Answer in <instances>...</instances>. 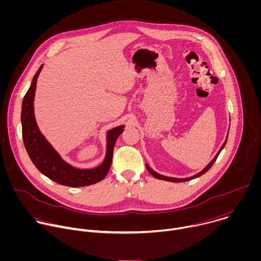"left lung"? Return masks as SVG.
Returning <instances> with one entry per match:
<instances>
[{
    "mask_svg": "<svg viewBox=\"0 0 261 261\" xmlns=\"http://www.w3.org/2000/svg\"><path fill=\"white\" fill-rule=\"evenodd\" d=\"M228 132H229V130H228ZM227 136H228V134H227ZM227 136H226V139H225V141H224V143L222 144V146L220 147V150L218 151V153L216 154V156L213 158V160L200 171V172H198L197 174H195V175H192V176H190V177H184V178H176V177H170V176H165V175H162V174H160V173H158V172H156V171H154L150 166H148L147 164H145V166H146V169H147V171L150 172L154 177H156V178H158V179H163V180H167V181H174V182H180V181H187V180H190V179H193V178H196V177H198V176H200V175H202L203 173H205L211 167H212V165L215 163V161H216V159L218 158V156H219V154L221 153V151L223 150V148H224V146H225V144H226V141H227Z\"/></svg>",
    "mask_w": 261,
    "mask_h": 261,
    "instance_id": "8db88e82",
    "label": "left lung"
}]
</instances>
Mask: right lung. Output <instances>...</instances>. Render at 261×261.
I'll use <instances>...</instances> for the list:
<instances>
[{
  "label": "right lung",
  "instance_id": "add662e5",
  "mask_svg": "<svg viewBox=\"0 0 261 261\" xmlns=\"http://www.w3.org/2000/svg\"><path fill=\"white\" fill-rule=\"evenodd\" d=\"M42 68L43 65L36 72L21 104L22 139L27 153L37 169L60 185L76 188L96 184L108 173L116 141L120 134L124 132L125 126L121 125L106 132V153L103 162L99 166L91 169H81L67 163L41 133L35 119V92L37 80Z\"/></svg>",
  "mask_w": 261,
  "mask_h": 261
}]
</instances>
